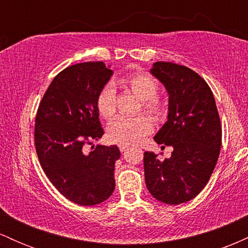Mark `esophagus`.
<instances>
[{
  "label": "esophagus",
  "instance_id": "34e87169",
  "mask_svg": "<svg viewBox=\"0 0 248 248\" xmlns=\"http://www.w3.org/2000/svg\"><path fill=\"white\" fill-rule=\"evenodd\" d=\"M128 147H129L128 143H119V149H120V152H124Z\"/></svg>",
  "mask_w": 248,
  "mask_h": 248
}]
</instances>
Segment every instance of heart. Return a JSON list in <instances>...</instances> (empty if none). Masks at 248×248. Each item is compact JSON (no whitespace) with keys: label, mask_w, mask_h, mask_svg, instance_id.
<instances>
[{"label":"heart","mask_w":248,"mask_h":248,"mask_svg":"<svg viewBox=\"0 0 248 248\" xmlns=\"http://www.w3.org/2000/svg\"><path fill=\"white\" fill-rule=\"evenodd\" d=\"M120 82L142 100V106L156 118L164 113L163 104L156 98L157 84L153 77L143 72L124 77ZM96 108L102 118L110 119L115 113V90L110 84L105 85L96 96ZM154 124L149 116H116L109 122L107 136L110 141L119 143H135L153 130Z\"/></svg>","instance_id":"heart-1"}]
</instances>
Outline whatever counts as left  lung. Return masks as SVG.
I'll return each instance as SVG.
<instances>
[{
	"label": "left lung",
	"mask_w": 248,
	"mask_h": 248,
	"mask_svg": "<svg viewBox=\"0 0 248 248\" xmlns=\"http://www.w3.org/2000/svg\"><path fill=\"white\" fill-rule=\"evenodd\" d=\"M150 73L169 95L168 120L154 140L173 150L164 161L144 153V179L154 198L178 205L195 198L211 177L221 147L220 119L211 88L195 71L156 62Z\"/></svg>",
	"instance_id": "1"
}]
</instances>
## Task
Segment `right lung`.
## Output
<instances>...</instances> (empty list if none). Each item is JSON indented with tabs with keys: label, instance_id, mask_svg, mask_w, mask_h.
<instances>
[{
	"label": "right lung",
	"instance_id": "1",
	"mask_svg": "<svg viewBox=\"0 0 248 248\" xmlns=\"http://www.w3.org/2000/svg\"><path fill=\"white\" fill-rule=\"evenodd\" d=\"M113 71L102 62L66 67L55 77L36 115L35 144L39 163L53 186L79 205L100 204L115 187L116 146H84L104 135L96 96Z\"/></svg>",
	"mask_w": 248,
	"mask_h": 248
}]
</instances>
